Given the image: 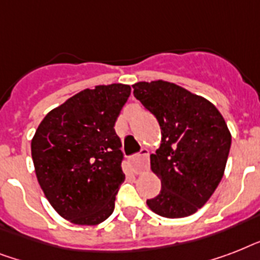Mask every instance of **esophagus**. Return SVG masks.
Instances as JSON below:
<instances>
[{"mask_svg":"<svg viewBox=\"0 0 260 260\" xmlns=\"http://www.w3.org/2000/svg\"><path fill=\"white\" fill-rule=\"evenodd\" d=\"M148 150L147 148H143L140 151V154L135 155L131 158V166H132V170L135 174H140L144 170L148 169Z\"/></svg>","mask_w":260,"mask_h":260,"instance_id":"esophagus-1","label":"esophagus"}]
</instances>
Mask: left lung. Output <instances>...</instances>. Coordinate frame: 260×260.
Here are the masks:
<instances>
[{
  "label": "left lung",
  "mask_w": 260,
  "mask_h": 260,
  "mask_svg": "<svg viewBox=\"0 0 260 260\" xmlns=\"http://www.w3.org/2000/svg\"><path fill=\"white\" fill-rule=\"evenodd\" d=\"M132 87L162 132L160 147L151 155V169L162 181V190L147 205L169 218L196 213L225 170L231 134L221 113L208 100L174 83L138 82Z\"/></svg>",
  "instance_id": "1"
}]
</instances>
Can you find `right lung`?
I'll return each instance as SVG.
<instances>
[{
    "label": "right lung",
    "instance_id": "right-lung-1",
    "mask_svg": "<svg viewBox=\"0 0 260 260\" xmlns=\"http://www.w3.org/2000/svg\"><path fill=\"white\" fill-rule=\"evenodd\" d=\"M131 94L121 83L86 89L43 118L30 150L39 185L63 218L79 225L105 221L124 181L114 124Z\"/></svg>",
    "mask_w": 260,
    "mask_h": 260
}]
</instances>
